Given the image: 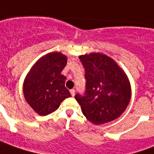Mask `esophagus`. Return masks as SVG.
I'll list each match as a JSON object with an SVG mask.
<instances>
[{
	"mask_svg": "<svg viewBox=\"0 0 154 154\" xmlns=\"http://www.w3.org/2000/svg\"><path fill=\"white\" fill-rule=\"evenodd\" d=\"M70 94H71L72 96H75V89H70Z\"/></svg>",
	"mask_w": 154,
	"mask_h": 154,
	"instance_id": "esophagus-1",
	"label": "esophagus"
}]
</instances>
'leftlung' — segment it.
Wrapping results in <instances>:
<instances>
[{
	"label": "left lung",
	"instance_id": "1",
	"mask_svg": "<svg viewBox=\"0 0 154 154\" xmlns=\"http://www.w3.org/2000/svg\"><path fill=\"white\" fill-rule=\"evenodd\" d=\"M85 69V95L75 100L92 124L109 123L124 112L131 99V85L125 72L114 60L101 53L79 56Z\"/></svg>",
	"mask_w": 154,
	"mask_h": 154
}]
</instances>
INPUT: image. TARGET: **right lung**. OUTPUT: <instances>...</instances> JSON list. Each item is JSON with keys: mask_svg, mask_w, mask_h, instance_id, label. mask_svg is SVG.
Instances as JSON below:
<instances>
[{"mask_svg": "<svg viewBox=\"0 0 154 154\" xmlns=\"http://www.w3.org/2000/svg\"><path fill=\"white\" fill-rule=\"evenodd\" d=\"M67 57L60 52L43 55L31 67L23 83V94L28 104L41 116L54 112L63 100L70 97L61 75Z\"/></svg>", "mask_w": 154, "mask_h": 154, "instance_id": "1", "label": "right lung"}]
</instances>
